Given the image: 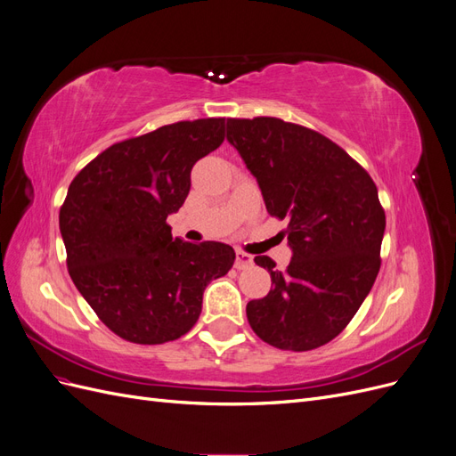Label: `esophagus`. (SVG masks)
<instances>
[{
  "instance_id": "1",
  "label": "esophagus",
  "mask_w": 456,
  "mask_h": 456,
  "mask_svg": "<svg viewBox=\"0 0 456 456\" xmlns=\"http://www.w3.org/2000/svg\"><path fill=\"white\" fill-rule=\"evenodd\" d=\"M233 266H236L238 270L249 268V266H253V256L243 253V251H236V262H233Z\"/></svg>"
}]
</instances>
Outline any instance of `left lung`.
I'll return each mask as SVG.
<instances>
[{"mask_svg":"<svg viewBox=\"0 0 456 456\" xmlns=\"http://www.w3.org/2000/svg\"><path fill=\"white\" fill-rule=\"evenodd\" d=\"M226 141L256 178L268 213L289 220L293 253L285 272L255 256L273 289L247 305V320L280 350L323 346L350 323L380 270L379 190L340 146L295 123L228 119Z\"/></svg>","mask_w":456,"mask_h":456,"instance_id":"8db88e82","label":"left lung"}]
</instances>
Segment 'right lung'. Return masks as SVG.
Segmentation results:
<instances>
[{"instance_id":"right-lung-1","label":"right lung","mask_w":456,"mask_h":456,"mask_svg":"<svg viewBox=\"0 0 456 456\" xmlns=\"http://www.w3.org/2000/svg\"><path fill=\"white\" fill-rule=\"evenodd\" d=\"M224 141V118L178 121L118 142L72 181L59 224L70 278L101 322L134 344L181 338L203 291L236 253L220 241L173 238L196 161Z\"/></svg>"}]
</instances>
